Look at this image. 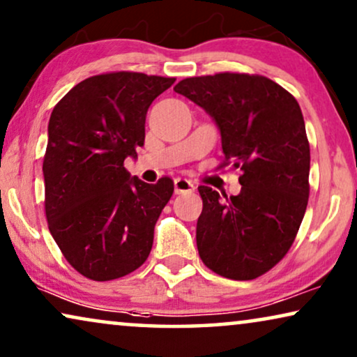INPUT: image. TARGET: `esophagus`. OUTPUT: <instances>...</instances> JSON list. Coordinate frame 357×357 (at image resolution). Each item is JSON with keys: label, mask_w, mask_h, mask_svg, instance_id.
<instances>
[{"label": "esophagus", "mask_w": 357, "mask_h": 357, "mask_svg": "<svg viewBox=\"0 0 357 357\" xmlns=\"http://www.w3.org/2000/svg\"><path fill=\"white\" fill-rule=\"evenodd\" d=\"M196 186L189 181L186 178H176L174 179V192L176 194H188V192H194Z\"/></svg>", "instance_id": "34e87169"}]
</instances>
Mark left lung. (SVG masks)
I'll return each mask as SVG.
<instances>
[{
  "label": "left lung",
  "mask_w": 357,
  "mask_h": 357,
  "mask_svg": "<svg viewBox=\"0 0 357 357\" xmlns=\"http://www.w3.org/2000/svg\"><path fill=\"white\" fill-rule=\"evenodd\" d=\"M174 91L215 121L225 155L222 166L231 163L243 173L240 194L230 199L199 186V256L223 278H259L286 256L305 215L310 145L301 106L261 75L192 76Z\"/></svg>",
  "instance_id": "8db88e82"
}]
</instances>
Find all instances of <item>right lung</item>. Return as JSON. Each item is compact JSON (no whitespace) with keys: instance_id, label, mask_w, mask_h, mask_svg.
Returning <instances> with one entry per match:
<instances>
[{"instance_id":"add662e5","label":"right lung","mask_w":357,"mask_h":357,"mask_svg":"<svg viewBox=\"0 0 357 357\" xmlns=\"http://www.w3.org/2000/svg\"><path fill=\"white\" fill-rule=\"evenodd\" d=\"M176 78L112 71L83 79L52 111L44 156L45 215L65 259L93 281L130 274L149 258L169 178L146 184L123 168L144 146L150 104Z\"/></svg>"}]
</instances>
